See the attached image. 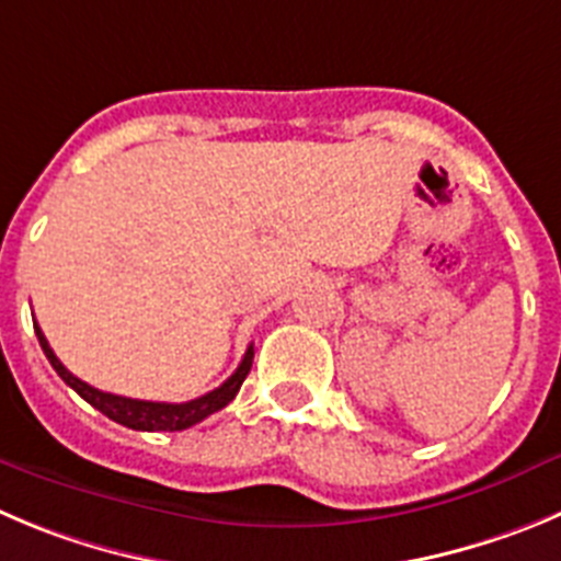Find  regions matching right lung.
Returning a JSON list of instances; mask_svg holds the SVG:
<instances>
[{"instance_id":"right-lung-1","label":"right lung","mask_w":561,"mask_h":561,"mask_svg":"<svg viewBox=\"0 0 561 561\" xmlns=\"http://www.w3.org/2000/svg\"><path fill=\"white\" fill-rule=\"evenodd\" d=\"M35 334H38V343L41 348H44L46 359L51 363V368L57 370V376H60L71 390L80 392L88 404L96 407V410L102 412V415H107L110 421L122 423V426L127 428H135V432H182V428H191L196 426V423H202L204 417H209L213 412L224 410V407L238 396L240 385H243V379L251 370V359H254V345H249L243 359H240L238 370H234L221 387L209 390L202 399L185 401V404H165V401L124 399V396L96 390V387H91L88 381L77 379V376L55 357V352L49 348V340L44 337L41 327H35Z\"/></svg>"}]
</instances>
